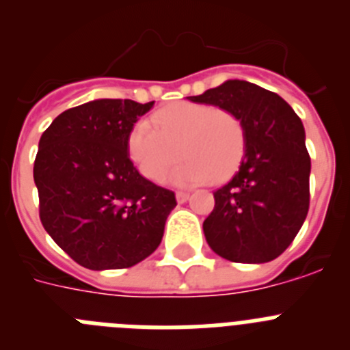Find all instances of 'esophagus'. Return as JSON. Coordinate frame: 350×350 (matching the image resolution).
<instances>
[{
    "instance_id": "34e87169",
    "label": "esophagus",
    "mask_w": 350,
    "mask_h": 350,
    "mask_svg": "<svg viewBox=\"0 0 350 350\" xmlns=\"http://www.w3.org/2000/svg\"><path fill=\"white\" fill-rule=\"evenodd\" d=\"M189 196H191L189 193H185V191H178V193H177V202L178 203H185V202H187V200H189Z\"/></svg>"
}]
</instances>
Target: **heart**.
Here are the masks:
<instances>
[{"mask_svg": "<svg viewBox=\"0 0 350 350\" xmlns=\"http://www.w3.org/2000/svg\"><path fill=\"white\" fill-rule=\"evenodd\" d=\"M156 124L140 119L129 131L131 159L148 180L161 182L178 159L185 161L172 173L177 185L221 182L238 168L245 148L242 120L234 113L203 103H177L154 117Z\"/></svg>", "mask_w": 350, "mask_h": 350, "instance_id": "obj_1", "label": "heart"}]
</instances>
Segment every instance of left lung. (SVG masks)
Segmentation results:
<instances>
[{
    "mask_svg": "<svg viewBox=\"0 0 350 350\" xmlns=\"http://www.w3.org/2000/svg\"><path fill=\"white\" fill-rule=\"evenodd\" d=\"M193 103L213 105L242 120L245 148L240 168L219 187L203 222L210 249L233 262L279 258L307 219L310 156L305 128L275 92L247 80H226Z\"/></svg>",
    "mask_w": 350,
    "mask_h": 350,
    "instance_id": "obj_1",
    "label": "left lung"
}]
</instances>
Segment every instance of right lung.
<instances>
[{"instance_id":"right-lung-1","label":"right lung","mask_w":350,"mask_h":350,"mask_svg":"<svg viewBox=\"0 0 350 350\" xmlns=\"http://www.w3.org/2000/svg\"><path fill=\"white\" fill-rule=\"evenodd\" d=\"M154 107L92 100L52 120L35 159L40 219L73 261L89 270L135 267L159 247L177 200L142 177L128 137Z\"/></svg>"}]
</instances>
